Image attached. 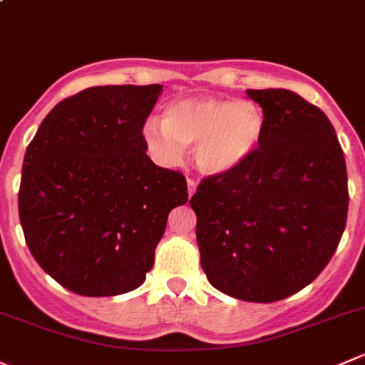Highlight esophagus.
<instances>
[{"instance_id": "esophagus-1", "label": "esophagus", "mask_w": 365, "mask_h": 365, "mask_svg": "<svg viewBox=\"0 0 365 365\" xmlns=\"http://www.w3.org/2000/svg\"><path fill=\"white\" fill-rule=\"evenodd\" d=\"M187 185H189V195H194L195 192V187H197V183L194 182V180H187Z\"/></svg>"}]
</instances>
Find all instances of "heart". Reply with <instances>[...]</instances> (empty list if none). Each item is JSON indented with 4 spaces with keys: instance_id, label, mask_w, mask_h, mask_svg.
Listing matches in <instances>:
<instances>
[{
    "instance_id": "1",
    "label": "heart",
    "mask_w": 365,
    "mask_h": 365,
    "mask_svg": "<svg viewBox=\"0 0 365 365\" xmlns=\"http://www.w3.org/2000/svg\"><path fill=\"white\" fill-rule=\"evenodd\" d=\"M266 133V117L253 101L189 98L171 103L163 124L147 120L143 136L150 150L168 164L182 159V147H194V160L205 175H224L247 163Z\"/></svg>"
}]
</instances>
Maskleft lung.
Returning a JSON list of instances; mask_svg holds the SVG:
<instances>
[{
	"mask_svg": "<svg viewBox=\"0 0 365 365\" xmlns=\"http://www.w3.org/2000/svg\"><path fill=\"white\" fill-rule=\"evenodd\" d=\"M266 133L234 171L190 197L201 267L217 290L252 302L299 292L334 255L348 213L343 148L327 115L285 89H248Z\"/></svg>",
	"mask_w": 365,
	"mask_h": 365,
	"instance_id": "obj_1",
	"label": "left lung"
}]
</instances>
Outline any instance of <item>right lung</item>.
<instances>
[{
  "mask_svg": "<svg viewBox=\"0 0 365 365\" xmlns=\"http://www.w3.org/2000/svg\"><path fill=\"white\" fill-rule=\"evenodd\" d=\"M163 86L89 87L63 99L28 145L19 218L34 260L87 297L131 292L153 266L168 215L189 199L180 171L147 155Z\"/></svg>",
  "mask_w": 365,
  "mask_h": 365,
  "instance_id": "right-lung-1",
  "label": "right lung"
}]
</instances>
